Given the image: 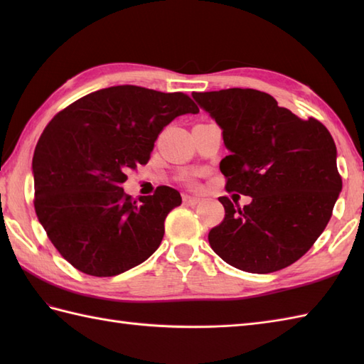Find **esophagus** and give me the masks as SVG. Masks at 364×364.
<instances>
[{
	"instance_id": "obj_1",
	"label": "esophagus",
	"mask_w": 364,
	"mask_h": 364,
	"mask_svg": "<svg viewBox=\"0 0 364 364\" xmlns=\"http://www.w3.org/2000/svg\"><path fill=\"white\" fill-rule=\"evenodd\" d=\"M183 202L186 203V205L194 206V205H197L200 202V198L198 197H192V196H183Z\"/></svg>"
}]
</instances>
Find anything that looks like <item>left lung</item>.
Here are the masks:
<instances>
[{
    "label": "left lung",
    "mask_w": 364,
    "mask_h": 364,
    "mask_svg": "<svg viewBox=\"0 0 364 364\" xmlns=\"http://www.w3.org/2000/svg\"><path fill=\"white\" fill-rule=\"evenodd\" d=\"M192 97L222 129L227 191L252 197L244 208L219 198L225 218L208 235L211 249L252 274L291 266L326 230L343 189L333 137L266 92L235 87Z\"/></svg>",
    "instance_id": "left-lung-1"
}]
</instances>
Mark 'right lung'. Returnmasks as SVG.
<instances>
[{"label":"right lung","instance_id":"1","mask_svg":"<svg viewBox=\"0 0 364 364\" xmlns=\"http://www.w3.org/2000/svg\"><path fill=\"white\" fill-rule=\"evenodd\" d=\"M198 107L181 94L114 86L54 115L33 156L34 208L50 241L81 272L114 277L151 257L180 192L159 186L139 202L127 170L146 164L164 127Z\"/></svg>","mask_w":364,"mask_h":364}]
</instances>
